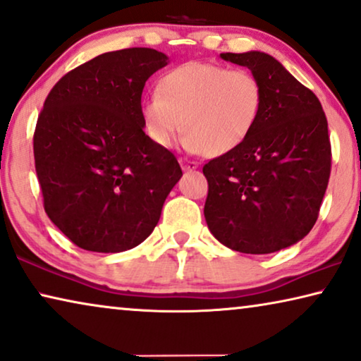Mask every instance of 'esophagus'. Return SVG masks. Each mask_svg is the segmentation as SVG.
Masks as SVG:
<instances>
[{
    "label": "esophagus",
    "instance_id": "1",
    "mask_svg": "<svg viewBox=\"0 0 361 361\" xmlns=\"http://www.w3.org/2000/svg\"><path fill=\"white\" fill-rule=\"evenodd\" d=\"M179 163H180L182 169H184V171H193V169H197V168H198V164L195 163V161H189V159L180 158V159H179Z\"/></svg>",
    "mask_w": 361,
    "mask_h": 361
}]
</instances>
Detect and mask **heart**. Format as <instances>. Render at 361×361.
Masks as SVG:
<instances>
[{"label":"heart","mask_w":361,"mask_h":361,"mask_svg":"<svg viewBox=\"0 0 361 361\" xmlns=\"http://www.w3.org/2000/svg\"><path fill=\"white\" fill-rule=\"evenodd\" d=\"M262 109L264 86L252 71L190 61L143 99L142 117L156 145L168 148L182 130L185 149L221 156L250 137Z\"/></svg>","instance_id":"1"}]
</instances>
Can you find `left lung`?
<instances>
[{
    "instance_id": "8db88e82",
    "label": "left lung",
    "mask_w": 361,
    "mask_h": 361,
    "mask_svg": "<svg viewBox=\"0 0 361 361\" xmlns=\"http://www.w3.org/2000/svg\"><path fill=\"white\" fill-rule=\"evenodd\" d=\"M264 86L262 116L245 142L203 166L213 236L244 254L288 247L314 226L331 177L327 118L311 90L262 51L221 54Z\"/></svg>"
}]
</instances>
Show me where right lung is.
Returning a JSON list of instances; mask_svg holds the SVG:
<instances>
[{
  "label": "right lung",
  "mask_w": 361,
  "mask_h": 361,
  "mask_svg": "<svg viewBox=\"0 0 361 361\" xmlns=\"http://www.w3.org/2000/svg\"><path fill=\"white\" fill-rule=\"evenodd\" d=\"M168 65L158 50L107 51L68 71L34 132L44 208L73 244L122 252L153 233L180 179L176 156L143 132L142 92Z\"/></svg>",
  "instance_id": "1"
}]
</instances>
